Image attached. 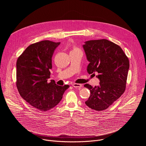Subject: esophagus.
I'll use <instances>...</instances> for the list:
<instances>
[{"mask_svg":"<svg viewBox=\"0 0 146 146\" xmlns=\"http://www.w3.org/2000/svg\"><path fill=\"white\" fill-rule=\"evenodd\" d=\"M73 87L74 88H81L82 87V84H77V83H74L72 84Z\"/></svg>","mask_w":146,"mask_h":146,"instance_id":"1","label":"esophagus"}]
</instances>
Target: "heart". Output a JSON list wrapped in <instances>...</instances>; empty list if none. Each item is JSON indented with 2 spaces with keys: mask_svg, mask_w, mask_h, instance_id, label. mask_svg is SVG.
<instances>
[{
  "mask_svg": "<svg viewBox=\"0 0 146 146\" xmlns=\"http://www.w3.org/2000/svg\"><path fill=\"white\" fill-rule=\"evenodd\" d=\"M75 50H77V49H75Z\"/></svg>",
  "mask_w": 146,
  "mask_h": 146,
  "instance_id": "obj_1",
  "label": "heart"
}]
</instances>
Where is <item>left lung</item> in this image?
I'll list each match as a JSON object with an SVG mask.
<instances>
[{
	"instance_id": "left-lung-1",
	"label": "left lung",
	"mask_w": 146,
	"mask_h": 146,
	"mask_svg": "<svg viewBox=\"0 0 146 146\" xmlns=\"http://www.w3.org/2000/svg\"><path fill=\"white\" fill-rule=\"evenodd\" d=\"M82 47L90 62L88 73L100 82L94 87L86 84L91 95L86 105L96 111L108 108L124 92L129 68V59L122 48L106 39L89 40Z\"/></svg>"
}]
</instances>
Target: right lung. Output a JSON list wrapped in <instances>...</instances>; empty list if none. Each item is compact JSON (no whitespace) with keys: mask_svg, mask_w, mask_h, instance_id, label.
<instances>
[{"mask_svg":"<svg viewBox=\"0 0 146 146\" xmlns=\"http://www.w3.org/2000/svg\"><path fill=\"white\" fill-rule=\"evenodd\" d=\"M43 40L28 46L17 61V87L33 108L46 111L60 102L69 85L60 86L50 78L52 57L60 44Z\"/></svg>","mask_w":146,"mask_h":146,"instance_id":"right-lung-1","label":"right lung"}]
</instances>
